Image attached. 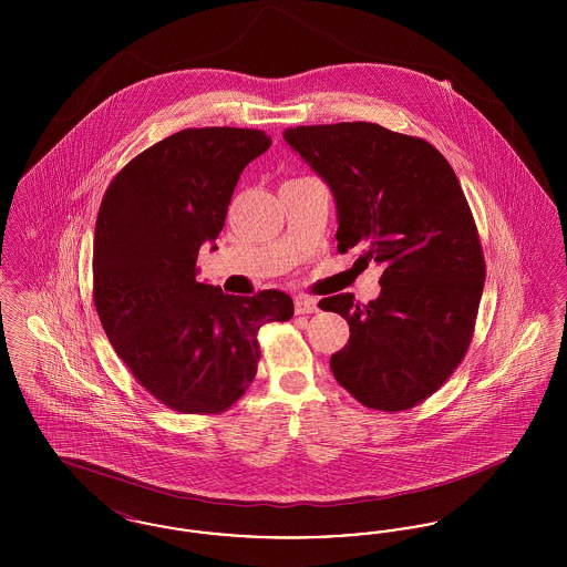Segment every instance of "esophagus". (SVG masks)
<instances>
[{"label":"esophagus","mask_w":567,"mask_h":567,"mask_svg":"<svg viewBox=\"0 0 567 567\" xmlns=\"http://www.w3.org/2000/svg\"><path fill=\"white\" fill-rule=\"evenodd\" d=\"M317 310L319 306L315 297H296V315H312Z\"/></svg>","instance_id":"1"}]
</instances>
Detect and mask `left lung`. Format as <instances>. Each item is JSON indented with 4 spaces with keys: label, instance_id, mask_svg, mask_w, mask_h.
I'll list each match as a JSON object with an SVG mask.
<instances>
[{
    "label": "left lung",
    "instance_id": "8db88e82",
    "mask_svg": "<svg viewBox=\"0 0 567 567\" xmlns=\"http://www.w3.org/2000/svg\"><path fill=\"white\" fill-rule=\"evenodd\" d=\"M291 144L331 187L338 252L378 264L380 296L319 306L351 327L331 354L336 380L359 404L400 412L425 402L457 370L485 287V255L453 167L427 140L377 123L299 125Z\"/></svg>",
    "mask_w": 567,
    "mask_h": 567
}]
</instances>
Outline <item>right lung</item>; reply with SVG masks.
<instances>
[{"instance_id": "right-lung-1", "label": "right lung", "mask_w": 567, "mask_h": 567, "mask_svg": "<svg viewBox=\"0 0 567 567\" xmlns=\"http://www.w3.org/2000/svg\"><path fill=\"white\" fill-rule=\"evenodd\" d=\"M261 130H183L127 163L104 193L93 240V301L135 380L183 414H218L257 374V333L293 317L276 291L227 296L195 280L240 172L270 148Z\"/></svg>"}]
</instances>
